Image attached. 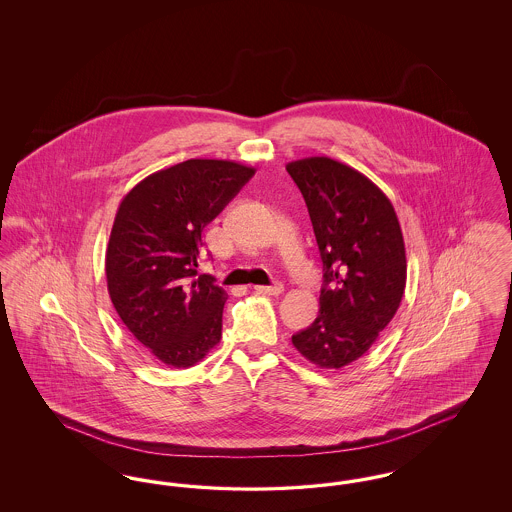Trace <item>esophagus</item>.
<instances>
[{
	"instance_id": "obj_1",
	"label": "esophagus",
	"mask_w": 512,
	"mask_h": 512,
	"mask_svg": "<svg viewBox=\"0 0 512 512\" xmlns=\"http://www.w3.org/2000/svg\"><path fill=\"white\" fill-rule=\"evenodd\" d=\"M257 293L261 295H280L284 292V286L282 284H274V286H255Z\"/></svg>"
}]
</instances>
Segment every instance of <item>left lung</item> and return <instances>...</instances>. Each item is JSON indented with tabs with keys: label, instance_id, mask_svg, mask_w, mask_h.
<instances>
[{
	"label": "left lung",
	"instance_id": "left-lung-1",
	"mask_svg": "<svg viewBox=\"0 0 512 512\" xmlns=\"http://www.w3.org/2000/svg\"><path fill=\"white\" fill-rule=\"evenodd\" d=\"M305 197L324 265L320 311L292 336L320 368L363 357L395 317L407 284L405 242L395 209L363 172L330 157L286 165Z\"/></svg>",
	"mask_w": 512,
	"mask_h": 512
}]
</instances>
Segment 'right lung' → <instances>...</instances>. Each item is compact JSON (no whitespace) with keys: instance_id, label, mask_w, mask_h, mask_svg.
I'll list each match as a JSON object with an SVG mask.
<instances>
[{"instance_id":"1","label":"right lung","mask_w":512,"mask_h":512,"mask_svg":"<svg viewBox=\"0 0 512 512\" xmlns=\"http://www.w3.org/2000/svg\"><path fill=\"white\" fill-rule=\"evenodd\" d=\"M255 174L224 159L153 172L122 197L105 253L107 290L132 336L169 368L197 365L222 336L228 299L197 276L201 232Z\"/></svg>"}]
</instances>
